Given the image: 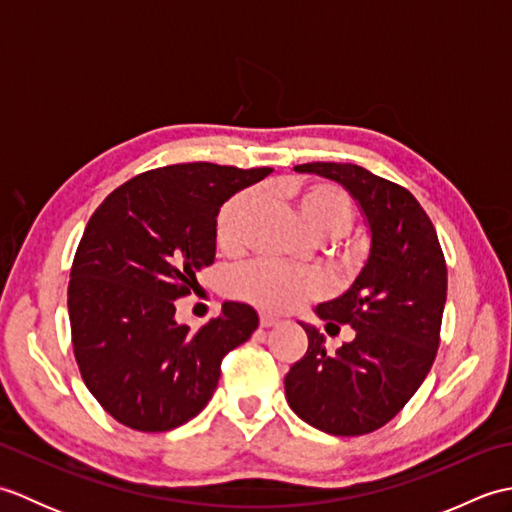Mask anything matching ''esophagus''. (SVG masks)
<instances>
[{"mask_svg": "<svg viewBox=\"0 0 512 512\" xmlns=\"http://www.w3.org/2000/svg\"><path fill=\"white\" fill-rule=\"evenodd\" d=\"M277 323L279 319L273 317V314H259V325H262V328H273Z\"/></svg>", "mask_w": 512, "mask_h": 512, "instance_id": "34e87169", "label": "esophagus"}]
</instances>
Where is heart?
<instances>
[{
  "mask_svg": "<svg viewBox=\"0 0 512 512\" xmlns=\"http://www.w3.org/2000/svg\"><path fill=\"white\" fill-rule=\"evenodd\" d=\"M303 222L319 237L343 235L354 222V204L343 189L330 182H308L292 189ZM259 195L248 189L228 200L215 222L217 244L222 250H237L244 244L246 228L257 209ZM233 295L262 310L284 312L321 295L317 275L273 262H253L231 277Z\"/></svg>",
  "mask_w": 512,
  "mask_h": 512,
  "instance_id": "heart-1",
  "label": "heart"
}]
</instances>
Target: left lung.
<instances>
[{
    "label": "left lung",
    "mask_w": 512,
    "mask_h": 512,
    "mask_svg": "<svg viewBox=\"0 0 512 512\" xmlns=\"http://www.w3.org/2000/svg\"><path fill=\"white\" fill-rule=\"evenodd\" d=\"M352 193L372 233L369 257L350 290L317 314L325 330L354 328L334 354L312 325L308 350L286 374V398L301 420L332 436H365L383 427L416 394L436 361L447 301V262L420 202L396 182L350 162H308Z\"/></svg>",
    "instance_id": "1"
}]
</instances>
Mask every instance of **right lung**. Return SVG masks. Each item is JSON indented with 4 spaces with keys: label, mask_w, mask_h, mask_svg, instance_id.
Masks as SVG:
<instances>
[{
    "label": "right lung",
    "mask_w": 512,
    "mask_h": 512,
    "mask_svg": "<svg viewBox=\"0 0 512 512\" xmlns=\"http://www.w3.org/2000/svg\"><path fill=\"white\" fill-rule=\"evenodd\" d=\"M270 167L187 162L127 180L101 202L76 248L68 312L90 394L136 431H169L206 407L222 358L257 330V312L226 301L200 330L176 321V299L215 259L220 206Z\"/></svg>",
    "instance_id": "add662e5"
}]
</instances>
